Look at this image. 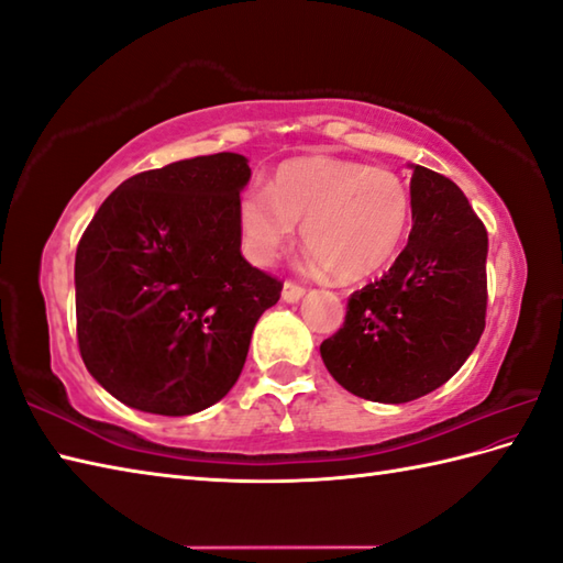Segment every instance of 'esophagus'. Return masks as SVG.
I'll list each match as a JSON object with an SVG mask.
<instances>
[{
    "mask_svg": "<svg viewBox=\"0 0 563 563\" xmlns=\"http://www.w3.org/2000/svg\"><path fill=\"white\" fill-rule=\"evenodd\" d=\"M302 295H305L302 285H297L292 280H285V285H283V300L285 302H297Z\"/></svg>",
    "mask_w": 563,
    "mask_h": 563,
    "instance_id": "esophagus-1",
    "label": "esophagus"
}]
</instances>
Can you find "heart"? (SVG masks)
Instances as JSON below:
<instances>
[{
  "mask_svg": "<svg viewBox=\"0 0 563 563\" xmlns=\"http://www.w3.org/2000/svg\"><path fill=\"white\" fill-rule=\"evenodd\" d=\"M246 256L268 266L302 222L314 266L336 280H358L398 253L412 217L410 187L400 175L366 163L305 158L285 163L271 190L251 185L239 197Z\"/></svg>",
  "mask_w": 563,
  "mask_h": 563,
  "instance_id": "obj_1",
  "label": "heart"
}]
</instances>
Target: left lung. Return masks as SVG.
Returning a JSON list of instances; mask_svg holds the SVG:
<instances>
[{
    "label": "left lung",
    "mask_w": 563,
    "mask_h": 563,
    "mask_svg": "<svg viewBox=\"0 0 563 563\" xmlns=\"http://www.w3.org/2000/svg\"><path fill=\"white\" fill-rule=\"evenodd\" d=\"M410 168L407 246L380 280L349 297L344 327L319 346L341 388L373 402L437 390L486 329L488 231L454 183Z\"/></svg>",
    "instance_id": "obj_1"
}]
</instances>
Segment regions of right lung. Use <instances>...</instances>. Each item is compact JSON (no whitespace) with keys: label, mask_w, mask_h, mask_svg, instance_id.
Wrapping results in <instances>:
<instances>
[{"label":"right lung","mask_w":563,"mask_h":563,"mask_svg":"<svg viewBox=\"0 0 563 563\" xmlns=\"http://www.w3.org/2000/svg\"><path fill=\"white\" fill-rule=\"evenodd\" d=\"M239 153L163 165L121 183L75 253L77 346L134 410L183 417L234 388L253 327L283 283L241 256Z\"/></svg>","instance_id":"obj_1"}]
</instances>
